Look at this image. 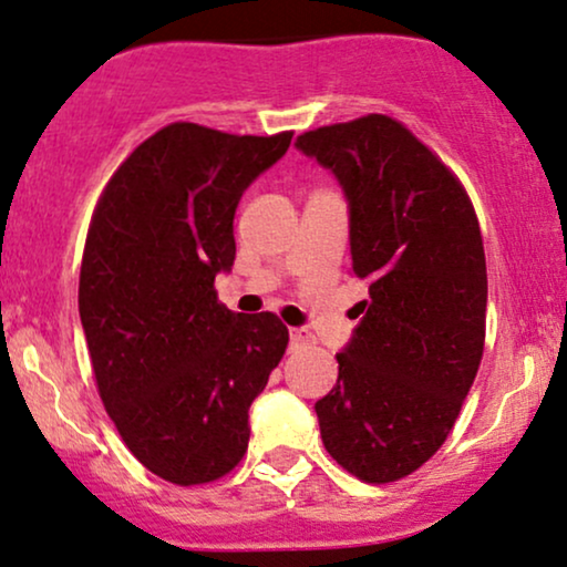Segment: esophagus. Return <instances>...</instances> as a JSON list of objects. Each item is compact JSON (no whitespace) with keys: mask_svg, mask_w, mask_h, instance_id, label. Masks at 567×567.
Listing matches in <instances>:
<instances>
[{"mask_svg":"<svg viewBox=\"0 0 567 567\" xmlns=\"http://www.w3.org/2000/svg\"><path fill=\"white\" fill-rule=\"evenodd\" d=\"M311 336H309V330H303V327H290V343L292 346H301V343H306V340H309Z\"/></svg>","mask_w":567,"mask_h":567,"instance_id":"1","label":"esophagus"}]
</instances>
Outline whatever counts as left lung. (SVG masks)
<instances>
[{
  "label": "left lung",
  "mask_w": 567,
  "mask_h": 567,
  "mask_svg": "<svg viewBox=\"0 0 567 567\" xmlns=\"http://www.w3.org/2000/svg\"><path fill=\"white\" fill-rule=\"evenodd\" d=\"M298 150L351 206V271L370 298L317 401L324 449L364 483L412 475L452 433L486 343V254L452 168L383 113L319 126Z\"/></svg>",
  "instance_id": "obj_1"
}]
</instances>
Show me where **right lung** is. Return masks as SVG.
I'll use <instances>...</instances> for the list:
<instances>
[{"instance_id": "1", "label": "right lung", "mask_w": 567, "mask_h": 567, "mask_svg": "<svg viewBox=\"0 0 567 567\" xmlns=\"http://www.w3.org/2000/svg\"><path fill=\"white\" fill-rule=\"evenodd\" d=\"M292 132L163 126L94 206L79 313L97 391L136 460L176 486L224 478L248 449V409L288 349L277 313H235L214 279L235 264V210Z\"/></svg>"}]
</instances>
